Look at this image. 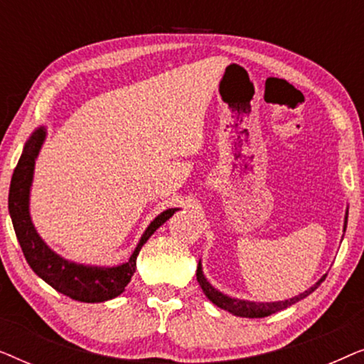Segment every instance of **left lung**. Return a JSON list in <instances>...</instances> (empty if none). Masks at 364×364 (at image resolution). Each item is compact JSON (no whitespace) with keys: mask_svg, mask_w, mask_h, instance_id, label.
Here are the masks:
<instances>
[{"mask_svg":"<svg viewBox=\"0 0 364 364\" xmlns=\"http://www.w3.org/2000/svg\"><path fill=\"white\" fill-rule=\"evenodd\" d=\"M348 208H350V207L346 205L345 222H343V232H346ZM325 278H326V273L315 283V285H311L310 288H308V290L300 293V295L288 298V300H283V301H250V300H242V298L228 296V295H225V293H222L220 290H218V288L213 287L212 283L207 280L205 275H203L202 260H198V265H197L198 285H200L202 291L205 293V296L208 298V300H210L215 306L222 308V310L232 313V315H235V316H242V318H265V316L273 315V313L285 310V308L295 305L296 301L303 300V298H306L308 295H310V293L315 291L316 288L320 287L323 282H325Z\"/></svg>","mask_w":364,"mask_h":364,"instance_id":"1","label":"left lung"}]
</instances>
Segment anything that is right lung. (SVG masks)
Returning a JSON list of instances; mask_svg holds the SVG:
<instances>
[{"mask_svg": "<svg viewBox=\"0 0 364 364\" xmlns=\"http://www.w3.org/2000/svg\"><path fill=\"white\" fill-rule=\"evenodd\" d=\"M48 129L39 126L33 131L24 144L23 154L14 168L9 186L8 210L11 217L18 242L26 258L28 265L36 275L51 285L63 295L82 303H101L112 300L121 295L127 283L136 273L137 255L159 227L164 225L178 208H167L159 213L144 230L137 247L134 248L131 258L121 265H91V263H77L64 258L53 250L34 227L29 200H31V187L34 178V167L44 141Z\"/></svg>", "mask_w": 364, "mask_h": 364, "instance_id": "add662e5", "label": "right lung"}]
</instances>
